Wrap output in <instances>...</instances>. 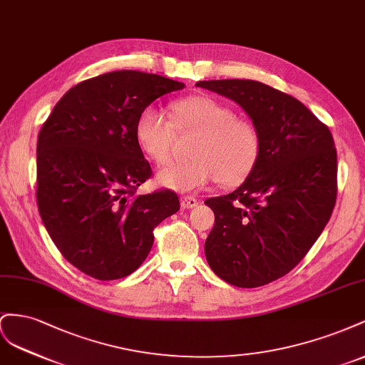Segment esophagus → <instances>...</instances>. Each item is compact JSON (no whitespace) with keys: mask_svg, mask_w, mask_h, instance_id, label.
<instances>
[{"mask_svg":"<svg viewBox=\"0 0 365 365\" xmlns=\"http://www.w3.org/2000/svg\"><path fill=\"white\" fill-rule=\"evenodd\" d=\"M180 205H182V207H185V210H191V207H195L197 205H199V200H197L195 197H191V195H182L180 197Z\"/></svg>","mask_w":365,"mask_h":365,"instance_id":"esophagus-1","label":"esophagus"}]
</instances>
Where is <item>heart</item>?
<instances>
[{
    "label": "heart",
    "mask_w": 365,
    "mask_h": 365,
    "mask_svg": "<svg viewBox=\"0 0 365 365\" xmlns=\"http://www.w3.org/2000/svg\"><path fill=\"white\" fill-rule=\"evenodd\" d=\"M170 110L171 120L155 107H145L134 125L139 148L155 163L170 159L175 131L197 133L192 158L171 162L155 174L160 186L191 192L214 180L234 186L252 173L262 153V136L252 120L235 116L231 107L210 96L174 101Z\"/></svg>",
    "instance_id": "b5f03b06"
}]
</instances>
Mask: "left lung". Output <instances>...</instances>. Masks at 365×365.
Here are the masks:
<instances>
[{
  "instance_id": "left-lung-1",
  "label": "left lung",
  "mask_w": 365,
  "mask_h": 365,
  "mask_svg": "<svg viewBox=\"0 0 365 365\" xmlns=\"http://www.w3.org/2000/svg\"><path fill=\"white\" fill-rule=\"evenodd\" d=\"M240 106L257 125L262 153L235 191L205 200L215 215L207 264L237 287L290 272L318 240L336 202V148L304 103L258 81H199Z\"/></svg>"
}]
</instances>
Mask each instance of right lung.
Masks as SVG:
<instances>
[{"label": "right lung", "instance_id": "right-lung-1", "mask_svg": "<svg viewBox=\"0 0 365 365\" xmlns=\"http://www.w3.org/2000/svg\"><path fill=\"white\" fill-rule=\"evenodd\" d=\"M183 82L118 70L71 87L44 122L36 147V202L68 263L96 279L133 274L154 227L179 211L170 190L138 195L151 166L134 138L139 113Z\"/></svg>", "mask_w": 365, "mask_h": 365}]
</instances>
